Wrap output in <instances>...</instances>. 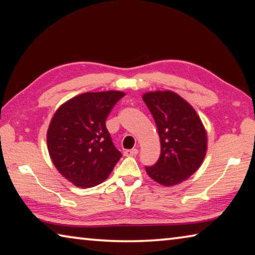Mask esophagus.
Returning a JSON list of instances; mask_svg holds the SVG:
<instances>
[{
	"mask_svg": "<svg viewBox=\"0 0 255 255\" xmlns=\"http://www.w3.org/2000/svg\"><path fill=\"white\" fill-rule=\"evenodd\" d=\"M125 156H136L138 154V149L137 148H132V149H127L125 150Z\"/></svg>",
	"mask_w": 255,
	"mask_h": 255,
	"instance_id": "esophagus-1",
	"label": "esophagus"
}]
</instances>
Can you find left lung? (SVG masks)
I'll return each mask as SVG.
<instances>
[{
    "mask_svg": "<svg viewBox=\"0 0 255 255\" xmlns=\"http://www.w3.org/2000/svg\"><path fill=\"white\" fill-rule=\"evenodd\" d=\"M143 100L156 124L161 155L146 172L165 187L188 180L199 169L207 152V131L189 102L173 91L143 94Z\"/></svg>",
    "mask_w": 255,
    "mask_h": 255,
    "instance_id": "left-lung-1",
    "label": "left lung"
}]
</instances>
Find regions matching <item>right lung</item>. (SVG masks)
<instances>
[{
  "instance_id": "right-lung-1",
  "label": "right lung",
  "mask_w": 255,
  "mask_h": 255,
  "mask_svg": "<svg viewBox=\"0 0 255 255\" xmlns=\"http://www.w3.org/2000/svg\"><path fill=\"white\" fill-rule=\"evenodd\" d=\"M123 97L120 91L80 94L63 103L51 118L47 131L50 158L59 173L76 187L100 184L122 157L106 119Z\"/></svg>"
}]
</instances>
